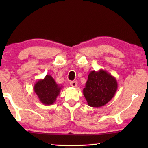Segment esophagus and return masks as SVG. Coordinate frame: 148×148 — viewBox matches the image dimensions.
<instances>
[{"label": "esophagus", "mask_w": 148, "mask_h": 148, "mask_svg": "<svg viewBox=\"0 0 148 148\" xmlns=\"http://www.w3.org/2000/svg\"><path fill=\"white\" fill-rule=\"evenodd\" d=\"M70 84H71V86L72 87H76L77 86V83L76 81H71L70 82Z\"/></svg>", "instance_id": "34e87169"}]
</instances>
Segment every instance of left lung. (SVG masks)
Wrapping results in <instances>:
<instances>
[{"label":"left lung","mask_w":148,"mask_h":148,"mask_svg":"<svg viewBox=\"0 0 148 148\" xmlns=\"http://www.w3.org/2000/svg\"><path fill=\"white\" fill-rule=\"evenodd\" d=\"M117 82L107 71L100 69L91 71L83 93L87 104L91 107H101L110 101L116 94Z\"/></svg>","instance_id":"1"}]
</instances>
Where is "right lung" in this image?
Returning a JSON list of instances; mask_svg holds the SVG:
<instances>
[{
    "mask_svg": "<svg viewBox=\"0 0 148 148\" xmlns=\"http://www.w3.org/2000/svg\"><path fill=\"white\" fill-rule=\"evenodd\" d=\"M62 87L49 74L46 75L44 79L38 80L34 84L33 89L42 104L51 105L56 102Z\"/></svg>",
    "mask_w": 148,
    "mask_h": 148,
    "instance_id": "obj_1",
    "label": "right lung"
}]
</instances>
